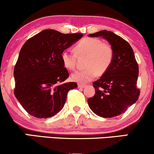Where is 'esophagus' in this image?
I'll list each match as a JSON object with an SVG mask.
<instances>
[{
    "mask_svg": "<svg viewBox=\"0 0 154 154\" xmlns=\"http://www.w3.org/2000/svg\"><path fill=\"white\" fill-rule=\"evenodd\" d=\"M86 86V85L85 84H78V88H85Z\"/></svg>",
    "mask_w": 154,
    "mask_h": 154,
    "instance_id": "34e87169",
    "label": "esophagus"
}]
</instances>
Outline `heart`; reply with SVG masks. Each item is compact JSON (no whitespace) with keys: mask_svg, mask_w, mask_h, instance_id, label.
<instances>
[{"mask_svg":"<svg viewBox=\"0 0 154 154\" xmlns=\"http://www.w3.org/2000/svg\"><path fill=\"white\" fill-rule=\"evenodd\" d=\"M75 53L64 51L61 54L63 66L69 70L76 68L77 56H85V66L87 68L74 72L72 79L79 82H87L96 77L98 72L103 74L110 66L114 56L112 48L97 38H86L81 40L75 47Z\"/></svg>","mask_w":154,"mask_h":154,"instance_id":"1","label":"heart"}]
</instances>
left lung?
I'll return each instance as SVG.
<instances>
[{"mask_svg":"<svg viewBox=\"0 0 154 154\" xmlns=\"http://www.w3.org/2000/svg\"><path fill=\"white\" fill-rule=\"evenodd\" d=\"M89 37H102L112 48L114 56L109 69L93 83L95 95L88 100L96 115L111 118L123 114L138 99L136 87L138 65L132 47L126 40L111 31L101 30Z\"/></svg>","mask_w":154,"mask_h":154,"instance_id":"obj_1","label":"left lung"}]
</instances>
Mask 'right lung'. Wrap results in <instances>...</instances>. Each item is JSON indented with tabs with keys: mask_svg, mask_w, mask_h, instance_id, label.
I'll return each instance as SVG.
<instances>
[{
	"mask_svg": "<svg viewBox=\"0 0 154 154\" xmlns=\"http://www.w3.org/2000/svg\"><path fill=\"white\" fill-rule=\"evenodd\" d=\"M82 35L45 29L23 45L14 70V95L28 114L47 119L62 109L67 93L77 84L65 82L69 75L61 54Z\"/></svg>",
	"mask_w": 154,
	"mask_h": 154,
	"instance_id": "obj_1",
	"label": "right lung"
}]
</instances>
